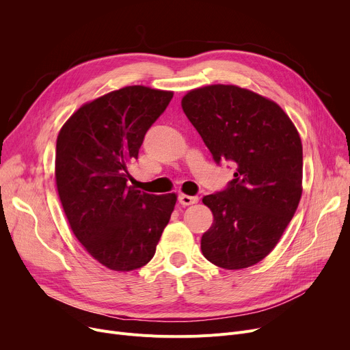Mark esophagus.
I'll list each match as a JSON object with an SVG mask.
<instances>
[{"label": "esophagus", "instance_id": "esophagus-1", "mask_svg": "<svg viewBox=\"0 0 350 350\" xmlns=\"http://www.w3.org/2000/svg\"><path fill=\"white\" fill-rule=\"evenodd\" d=\"M178 201L181 206H191L198 203V197L197 196H187V194H180Z\"/></svg>", "mask_w": 350, "mask_h": 350}]
</instances>
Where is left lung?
<instances>
[{"mask_svg":"<svg viewBox=\"0 0 350 350\" xmlns=\"http://www.w3.org/2000/svg\"><path fill=\"white\" fill-rule=\"evenodd\" d=\"M181 106L214 161L235 167L224 190L203 198L214 223L201 251L219 268H248L278 244L298 208L304 163L297 127L277 103L234 85L190 90Z\"/></svg>","mask_w":350,"mask_h":350,"instance_id":"obj_1","label":"left lung"}]
</instances>
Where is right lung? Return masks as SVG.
<instances>
[{"label": "right lung", "instance_id": "right-lung-1", "mask_svg": "<svg viewBox=\"0 0 350 350\" xmlns=\"http://www.w3.org/2000/svg\"><path fill=\"white\" fill-rule=\"evenodd\" d=\"M173 92L126 86L85 103L57 139L55 178L65 215L85 250L113 271H132L156 252L177 197L129 186L127 165Z\"/></svg>", "mask_w": 350, "mask_h": 350}]
</instances>
